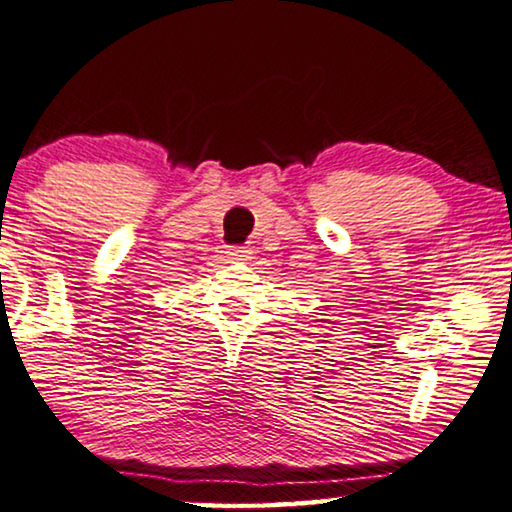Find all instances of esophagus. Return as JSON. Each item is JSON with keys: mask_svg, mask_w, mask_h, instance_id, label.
Here are the masks:
<instances>
[{"mask_svg": "<svg viewBox=\"0 0 512 512\" xmlns=\"http://www.w3.org/2000/svg\"><path fill=\"white\" fill-rule=\"evenodd\" d=\"M227 255L232 257V259H250V255H253V250H250L248 246H229V250H227Z\"/></svg>", "mask_w": 512, "mask_h": 512, "instance_id": "obj_1", "label": "esophagus"}]
</instances>
